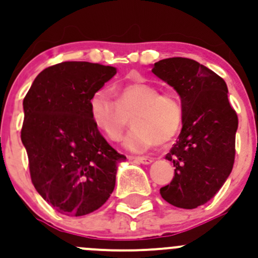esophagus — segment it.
Returning a JSON list of instances; mask_svg holds the SVG:
<instances>
[{"label": "esophagus", "mask_w": 258, "mask_h": 258, "mask_svg": "<svg viewBox=\"0 0 258 258\" xmlns=\"http://www.w3.org/2000/svg\"><path fill=\"white\" fill-rule=\"evenodd\" d=\"M133 159L138 163H142V164H150L153 162L152 158H148V157H134Z\"/></svg>", "instance_id": "1"}]
</instances>
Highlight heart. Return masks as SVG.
I'll use <instances>...</instances> for the list:
<instances>
[{
	"mask_svg": "<svg viewBox=\"0 0 258 258\" xmlns=\"http://www.w3.org/2000/svg\"><path fill=\"white\" fill-rule=\"evenodd\" d=\"M143 80H128L115 88L114 101L104 89L96 90L89 100V110L95 126L109 140L118 142L129 124L132 132L124 144L133 152H144L153 145L165 147L179 135L184 124V108L179 98L162 93Z\"/></svg>",
	"mask_w": 258,
	"mask_h": 258,
	"instance_id": "heart-1",
	"label": "heart"
}]
</instances>
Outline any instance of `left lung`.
Masks as SVG:
<instances>
[{
	"mask_svg": "<svg viewBox=\"0 0 258 258\" xmlns=\"http://www.w3.org/2000/svg\"><path fill=\"white\" fill-rule=\"evenodd\" d=\"M152 71L177 90L184 108L182 132L165 155L174 177L160 196L172 206L193 210L215 197L232 172L238 118L224 80L202 63L169 57Z\"/></svg>",
	"mask_w": 258,
	"mask_h": 258,
	"instance_id": "8db88e82",
	"label": "left lung"
}]
</instances>
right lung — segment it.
<instances>
[{"mask_svg":"<svg viewBox=\"0 0 258 258\" xmlns=\"http://www.w3.org/2000/svg\"><path fill=\"white\" fill-rule=\"evenodd\" d=\"M116 74L113 66L65 61L41 71L24 99L21 140L34 187L57 212L85 216L115 187L126 159L94 124L89 100Z\"/></svg>","mask_w":258,"mask_h":258,"instance_id":"add662e5","label":"right lung"}]
</instances>
